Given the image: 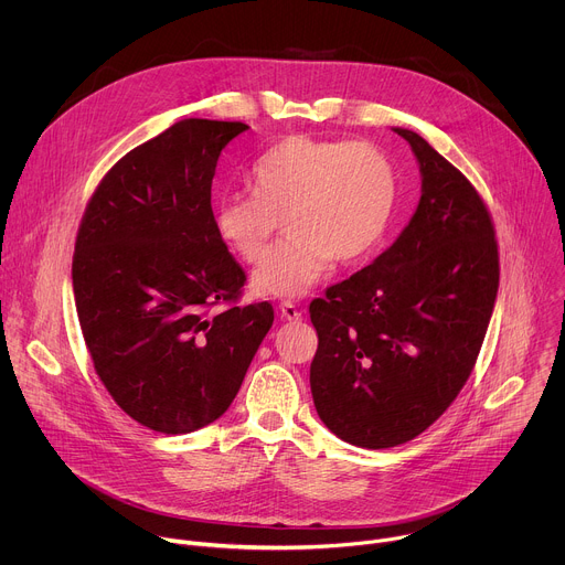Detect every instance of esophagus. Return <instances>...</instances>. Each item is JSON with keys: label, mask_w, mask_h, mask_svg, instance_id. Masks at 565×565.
<instances>
[{"label": "esophagus", "mask_w": 565, "mask_h": 565, "mask_svg": "<svg viewBox=\"0 0 565 565\" xmlns=\"http://www.w3.org/2000/svg\"><path fill=\"white\" fill-rule=\"evenodd\" d=\"M279 312H281V317L288 319V321H299V319H301V310H299L292 301H281V303H279Z\"/></svg>", "instance_id": "esophagus-1"}]
</instances>
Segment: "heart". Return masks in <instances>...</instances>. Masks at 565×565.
<instances>
[{"label": "heart", "mask_w": 565, "mask_h": 565, "mask_svg": "<svg viewBox=\"0 0 565 565\" xmlns=\"http://www.w3.org/2000/svg\"><path fill=\"white\" fill-rule=\"evenodd\" d=\"M250 192L223 194L212 223L221 244L255 264L253 288L266 297H301L333 264H355L382 241L395 203L388 158L371 142L288 136L253 160Z\"/></svg>", "instance_id": "1"}]
</instances>
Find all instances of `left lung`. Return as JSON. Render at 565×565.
Listing matches in <instances>:
<instances>
[{
    "label": "left lung",
    "instance_id": "8db88e82",
    "mask_svg": "<svg viewBox=\"0 0 565 565\" xmlns=\"http://www.w3.org/2000/svg\"><path fill=\"white\" fill-rule=\"evenodd\" d=\"M423 196L393 246L310 301L315 409L338 438L386 449L420 436L465 386L499 292L494 223L476 188L423 136Z\"/></svg>",
    "mask_w": 565,
    "mask_h": 565
}]
</instances>
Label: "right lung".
<instances>
[{"label": "right lung", "instance_id": "right-lung-1", "mask_svg": "<svg viewBox=\"0 0 565 565\" xmlns=\"http://www.w3.org/2000/svg\"><path fill=\"white\" fill-rule=\"evenodd\" d=\"M246 129L185 118L138 145L77 227L71 275L94 369L129 418L160 434L221 418L275 319L268 301L236 306L246 273L212 223L216 160Z\"/></svg>", "mask_w": 565, "mask_h": 565}]
</instances>
